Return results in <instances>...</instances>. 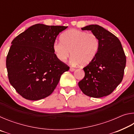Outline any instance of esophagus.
<instances>
[{
    "mask_svg": "<svg viewBox=\"0 0 134 134\" xmlns=\"http://www.w3.org/2000/svg\"><path fill=\"white\" fill-rule=\"evenodd\" d=\"M74 70H75V69H74V68H72V67L70 68V71H74Z\"/></svg>",
    "mask_w": 134,
    "mask_h": 134,
    "instance_id": "1",
    "label": "esophagus"
}]
</instances>
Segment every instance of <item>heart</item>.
I'll use <instances>...</instances> for the list:
<instances>
[{"label":"heart","instance_id":"1","mask_svg":"<svg viewBox=\"0 0 134 134\" xmlns=\"http://www.w3.org/2000/svg\"><path fill=\"white\" fill-rule=\"evenodd\" d=\"M100 42L94 34L70 29L60 36V41L53 44L56 57L61 62H65L71 53L72 65H86L90 64L98 53Z\"/></svg>","mask_w":134,"mask_h":134}]
</instances>
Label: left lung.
I'll return each mask as SVG.
<instances>
[{
	"label": "left lung",
	"mask_w": 134,
	"mask_h": 134,
	"mask_svg": "<svg viewBox=\"0 0 134 134\" xmlns=\"http://www.w3.org/2000/svg\"><path fill=\"white\" fill-rule=\"evenodd\" d=\"M81 29L91 31L97 35L100 46L96 57L83 68L85 76L79 82V86L88 96H106L123 79L126 56L121 43L116 36L97 25H90Z\"/></svg>",
	"instance_id": "1"
}]
</instances>
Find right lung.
<instances>
[{"mask_svg": "<svg viewBox=\"0 0 134 134\" xmlns=\"http://www.w3.org/2000/svg\"><path fill=\"white\" fill-rule=\"evenodd\" d=\"M67 28L35 24L11 42L6 57L9 80L25 99L37 100L49 96L69 70L53 50L57 35Z\"/></svg>", "mask_w": 134, "mask_h": 134, "instance_id": "add662e5", "label": "right lung"}]
</instances>
